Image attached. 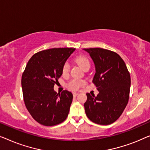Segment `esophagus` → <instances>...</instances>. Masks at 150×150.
I'll return each instance as SVG.
<instances>
[{
  "label": "esophagus",
  "instance_id": "obj_1",
  "mask_svg": "<svg viewBox=\"0 0 150 150\" xmlns=\"http://www.w3.org/2000/svg\"><path fill=\"white\" fill-rule=\"evenodd\" d=\"M73 96L75 97L78 95V93L77 92H73Z\"/></svg>",
  "mask_w": 150,
  "mask_h": 150
}]
</instances>
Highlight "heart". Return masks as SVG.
Listing matches in <instances>:
<instances>
[{
	"label": "heart",
	"instance_id": "obj_1",
	"mask_svg": "<svg viewBox=\"0 0 150 150\" xmlns=\"http://www.w3.org/2000/svg\"><path fill=\"white\" fill-rule=\"evenodd\" d=\"M76 62L80 65V67L83 69L84 71L87 69H90V62L88 58L85 56H79L75 59ZM70 66L67 62H64L62 67V75L66 76L69 74ZM86 84V81L83 79H72L68 82L67 83V87L69 89L72 90H77Z\"/></svg>",
	"mask_w": 150,
	"mask_h": 150
}]
</instances>
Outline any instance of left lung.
Here are the masks:
<instances>
[{"label":"left lung","mask_w":150,"mask_h":150,"mask_svg":"<svg viewBox=\"0 0 150 150\" xmlns=\"http://www.w3.org/2000/svg\"><path fill=\"white\" fill-rule=\"evenodd\" d=\"M83 50L95 64L92 82L99 92L96 96L86 94V114L96 124H111L120 117L128 104L130 73L124 61L115 52L98 47Z\"/></svg>","instance_id":"obj_1"}]
</instances>
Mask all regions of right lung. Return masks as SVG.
Instances as JSON below:
<instances>
[{
  "instance_id": "obj_1",
  "label": "right lung",
  "mask_w": 150,
  "mask_h": 150,
  "mask_svg": "<svg viewBox=\"0 0 150 150\" xmlns=\"http://www.w3.org/2000/svg\"><path fill=\"white\" fill-rule=\"evenodd\" d=\"M75 48H52L36 53L27 63L22 76L25 105L34 120L46 126L64 122L68 116L73 94L61 93L54 86L62 75V67Z\"/></svg>"
}]
</instances>
